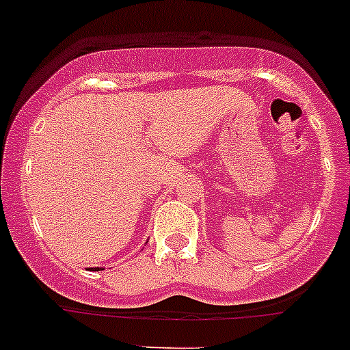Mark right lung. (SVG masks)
<instances>
[{
	"instance_id": "1",
	"label": "right lung",
	"mask_w": 350,
	"mask_h": 350,
	"mask_svg": "<svg viewBox=\"0 0 350 350\" xmlns=\"http://www.w3.org/2000/svg\"><path fill=\"white\" fill-rule=\"evenodd\" d=\"M92 270H96V271H98V270H101V268H92Z\"/></svg>"
}]
</instances>
